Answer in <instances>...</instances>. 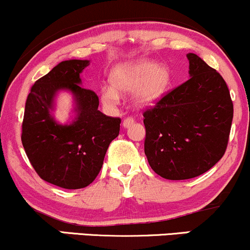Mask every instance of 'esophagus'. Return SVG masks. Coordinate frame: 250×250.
<instances>
[{"instance_id": "34e87169", "label": "esophagus", "mask_w": 250, "mask_h": 250, "mask_svg": "<svg viewBox=\"0 0 250 250\" xmlns=\"http://www.w3.org/2000/svg\"><path fill=\"white\" fill-rule=\"evenodd\" d=\"M134 123V119L133 117H127V119H125L123 120V122H122V125L125 128H128V127H130L131 125H133Z\"/></svg>"}]
</instances>
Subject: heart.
Returning <instances> with one entry per match:
<instances>
[{"label":"heart","instance_id":"heart-1","mask_svg":"<svg viewBox=\"0 0 250 250\" xmlns=\"http://www.w3.org/2000/svg\"><path fill=\"white\" fill-rule=\"evenodd\" d=\"M111 87L101 90V100L105 105L119 102L120 94L134 91V103L139 108L153 107L167 93L170 85V70L166 64H157L153 60L123 63L117 65L109 77Z\"/></svg>","mask_w":250,"mask_h":250}]
</instances>
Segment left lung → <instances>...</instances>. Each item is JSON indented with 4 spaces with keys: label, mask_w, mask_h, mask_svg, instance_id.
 Instances as JSON below:
<instances>
[{
    "label": "left lung",
    "mask_w": 250,
    "mask_h": 250,
    "mask_svg": "<svg viewBox=\"0 0 250 250\" xmlns=\"http://www.w3.org/2000/svg\"><path fill=\"white\" fill-rule=\"evenodd\" d=\"M188 81L143 113L145 154L163 179L188 180L206 173L226 153L233 101L223 77L189 53Z\"/></svg>",
    "instance_id": "1"
}]
</instances>
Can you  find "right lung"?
<instances>
[{
	"mask_svg": "<svg viewBox=\"0 0 250 250\" xmlns=\"http://www.w3.org/2000/svg\"><path fill=\"white\" fill-rule=\"evenodd\" d=\"M88 60H69L39 79L27 97L22 122V145L42 180L64 189L90 185L101 170L107 149L120 133V117L99 110V96L81 87L80 74ZM69 90L76 99L77 117L69 125L53 120L57 91Z\"/></svg>",
	"mask_w": 250,
	"mask_h": 250,
	"instance_id": "obj_1",
	"label": "right lung"
}]
</instances>
